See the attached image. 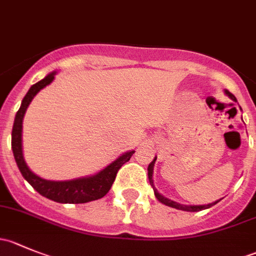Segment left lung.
<instances>
[{
	"mask_svg": "<svg viewBox=\"0 0 256 256\" xmlns=\"http://www.w3.org/2000/svg\"><path fill=\"white\" fill-rule=\"evenodd\" d=\"M226 94L228 95L229 98H230L232 100H234V102H236V98L234 96L232 92H229L228 90H226ZM154 161H156V158L154 160V161L151 162V164H148V180H150V184L154 187V196H156L157 200H160L161 203H164V204L168 206V207H172V208H176V209H180V210H186V212H198V210H202V209H207V208H210L213 207L214 204H216V203L219 202V200H216V202L214 203H210V204H207V206H183V204H180V203L177 202H174V200H168V198L164 197L162 194H160L158 192H157V190H154V180H152V172H154Z\"/></svg>",
	"mask_w": 256,
	"mask_h": 256,
	"instance_id": "left-lung-1",
	"label": "left lung"
}]
</instances>
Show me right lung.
<instances>
[{
  "label": "right lung",
  "mask_w": 256,
  "mask_h": 256,
  "mask_svg": "<svg viewBox=\"0 0 256 256\" xmlns=\"http://www.w3.org/2000/svg\"><path fill=\"white\" fill-rule=\"evenodd\" d=\"M56 72L48 74L44 79L36 82L30 86L26 96L23 98L22 104H20V110L16 114L14 122V128H12V151H14V160L20 168V174L24 177V180L37 190L40 194L48 200H54L58 203H72V204H78V203H86L92 200H100L104 197L112 188L114 180H115L116 174L118 170L121 168L124 164L131 158L135 151H130L124 154L122 156L118 157V160L110 164L109 166L105 167L99 174H94L92 177L78 178L73 180H64V182H56V180H47L38 177L37 174H33L26 164L22 154V121L24 116L26 110L28 105L30 104L33 98L37 95V92L48 84L53 82Z\"/></svg>",
  "instance_id": "obj_1"
}]
</instances>
